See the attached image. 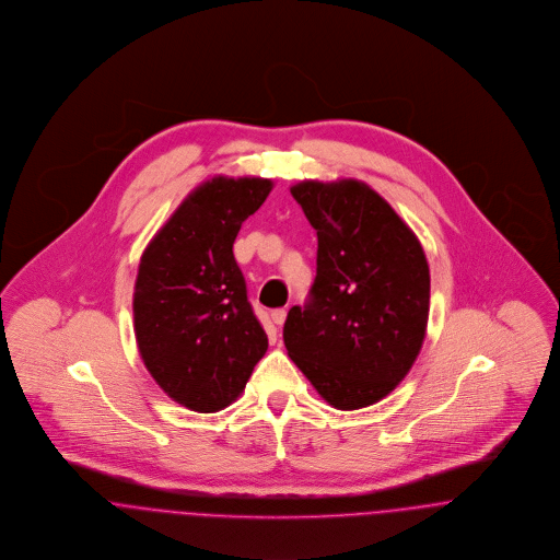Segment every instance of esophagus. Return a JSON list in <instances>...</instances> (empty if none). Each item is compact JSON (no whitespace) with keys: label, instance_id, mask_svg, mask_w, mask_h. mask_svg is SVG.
I'll use <instances>...</instances> for the list:
<instances>
[{"label":"esophagus","instance_id":"34e87169","mask_svg":"<svg viewBox=\"0 0 560 560\" xmlns=\"http://www.w3.org/2000/svg\"><path fill=\"white\" fill-rule=\"evenodd\" d=\"M271 320H273L276 326H282L284 320H287V310H284V307H278V310H273V312H271Z\"/></svg>","mask_w":560,"mask_h":560}]
</instances>
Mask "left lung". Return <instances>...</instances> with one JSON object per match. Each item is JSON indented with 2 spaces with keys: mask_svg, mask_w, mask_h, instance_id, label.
<instances>
[{
  "mask_svg": "<svg viewBox=\"0 0 560 560\" xmlns=\"http://www.w3.org/2000/svg\"><path fill=\"white\" fill-rule=\"evenodd\" d=\"M318 236L310 301L284 323V346L328 405L355 411L411 371L430 314V267L411 228L355 178L291 187Z\"/></svg>",
  "mask_w": 560,
  "mask_h": 560,
  "instance_id": "left-lung-1",
  "label": "left lung"
}]
</instances>
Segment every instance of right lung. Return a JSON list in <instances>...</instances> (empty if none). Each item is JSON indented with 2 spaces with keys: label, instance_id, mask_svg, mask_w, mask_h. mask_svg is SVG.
<instances>
[{
  "label": "right lung",
  "instance_id": "obj_1",
  "mask_svg": "<svg viewBox=\"0 0 560 560\" xmlns=\"http://www.w3.org/2000/svg\"><path fill=\"white\" fill-rule=\"evenodd\" d=\"M271 187L269 178H210L143 250L132 299L137 346L155 383L191 411L230 407L267 352L234 242Z\"/></svg>",
  "mask_w": 560,
  "mask_h": 560
}]
</instances>
